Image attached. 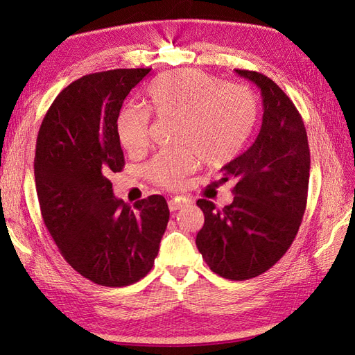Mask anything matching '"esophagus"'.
Masks as SVG:
<instances>
[{
  "label": "esophagus",
  "instance_id": "obj_1",
  "mask_svg": "<svg viewBox=\"0 0 355 355\" xmlns=\"http://www.w3.org/2000/svg\"><path fill=\"white\" fill-rule=\"evenodd\" d=\"M184 206H185V202L182 201V200H179V198L168 200V209H170V211H176V210L184 207Z\"/></svg>",
  "mask_w": 355,
  "mask_h": 355
}]
</instances>
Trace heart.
<instances>
[{"instance_id": "b5f03b06", "label": "heart", "mask_w": 355, "mask_h": 355, "mask_svg": "<svg viewBox=\"0 0 355 355\" xmlns=\"http://www.w3.org/2000/svg\"><path fill=\"white\" fill-rule=\"evenodd\" d=\"M148 111L158 118H175L173 149H164L148 164L157 185L179 188L198 158L206 166L232 159L249 137L257 103L243 85L222 84L213 75L192 68L161 73L146 89ZM127 153L141 154L149 144V116L135 108L121 111L116 121Z\"/></svg>"}]
</instances>
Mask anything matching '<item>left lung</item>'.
Wrapping results in <instances>:
<instances>
[{
  "label": "left lung",
  "mask_w": 355,
  "mask_h": 355,
  "mask_svg": "<svg viewBox=\"0 0 355 355\" xmlns=\"http://www.w3.org/2000/svg\"><path fill=\"white\" fill-rule=\"evenodd\" d=\"M235 72L261 90V132L220 168L222 182L235 180L230 206L197 201L204 225L196 244L213 272L243 282L270 270L292 245L306 207L311 159L302 116L288 96L263 73Z\"/></svg>",
  "instance_id": "8db88e82"
}]
</instances>
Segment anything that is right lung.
<instances>
[{"mask_svg":"<svg viewBox=\"0 0 355 355\" xmlns=\"http://www.w3.org/2000/svg\"><path fill=\"white\" fill-rule=\"evenodd\" d=\"M151 68L84 75L63 89L41 123L34 173L40 209L65 261L87 280L124 287L154 265L170 211L163 196L133 206L116 198L124 167L116 121Z\"/></svg>","mask_w":355,"mask_h":355,"instance_id":"add662e5","label":"right lung"}]
</instances>
